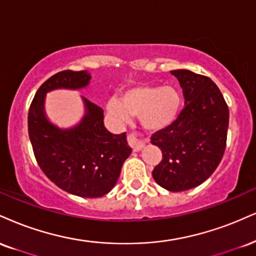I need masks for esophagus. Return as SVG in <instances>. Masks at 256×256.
Instances as JSON below:
<instances>
[{
	"mask_svg": "<svg viewBox=\"0 0 256 256\" xmlns=\"http://www.w3.org/2000/svg\"><path fill=\"white\" fill-rule=\"evenodd\" d=\"M128 144H130V146L134 149V152H140V150L144 148V146H146V143H148V140L142 142L140 140H137L134 134H130V136L128 137Z\"/></svg>",
	"mask_w": 256,
	"mask_h": 256,
	"instance_id": "1",
	"label": "esophagus"
}]
</instances>
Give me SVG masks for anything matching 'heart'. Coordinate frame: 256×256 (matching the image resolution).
I'll return each instance as SVG.
<instances>
[{"mask_svg": "<svg viewBox=\"0 0 256 256\" xmlns=\"http://www.w3.org/2000/svg\"><path fill=\"white\" fill-rule=\"evenodd\" d=\"M181 107V94L173 86L136 84L125 89L122 98L107 100L106 110L118 124H128L140 116L142 126L148 131L168 128L176 119Z\"/></svg>", "mask_w": 256, "mask_h": 256, "instance_id": "b5f03b06", "label": "heart"}]
</instances>
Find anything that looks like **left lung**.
<instances>
[{
    "label": "left lung",
    "mask_w": 256,
    "mask_h": 256,
    "mask_svg": "<svg viewBox=\"0 0 256 256\" xmlns=\"http://www.w3.org/2000/svg\"><path fill=\"white\" fill-rule=\"evenodd\" d=\"M170 74L182 88L184 107L168 128L152 136L163 156L152 178L167 190L182 192L208 180L222 161L229 108L211 78L186 69Z\"/></svg>",
    "instance_id": "1"
}]
</instances>
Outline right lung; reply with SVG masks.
<instances>
[{
  "instance_id": "add662e5",
  "label": "right lung",
  "mask_w": 256,
  "mask_h": 256,
  "mask_svg": "<svg viewBox=\"0 0 256 256\" xmlns=\"http://www.w3.org/2000/svg\"><path fill=\"white\" fill-rule=\"evenodd\" d=\"M90 78L87 70L56 74L40 86L28 112V134L39 167L56 186L82 198H98L110 192L132 152L126 132L110 134L104 125L102 108L83 96L84 116L78 124L60 128L48 119V92L78 90L87 87Z\"/></svg>"
}]
</instances>
